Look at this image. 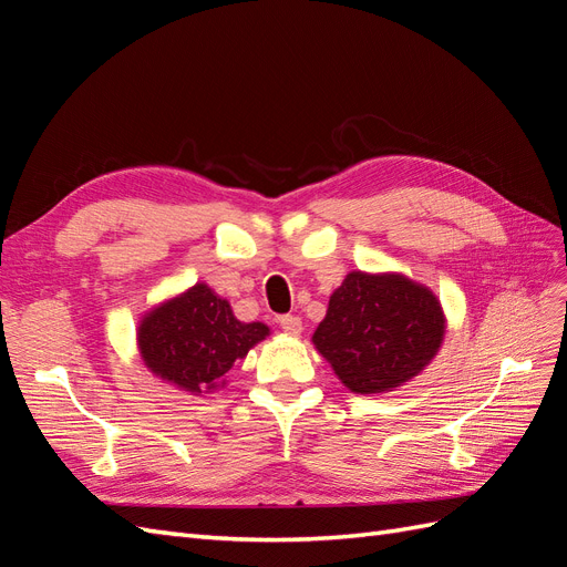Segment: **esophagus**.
Returning <instances> with one entry per match:
<instances>
[{
	"mask_svg": "<svg viewBox=\"0 0 567 567\" xmlns=\"http://www.w3.org/2000/svg\"><path fill=\"white\" fill-rule=\"evenodd\" d=\"M279 326L288 336H300L302 333V319L296 315H284L279 319Z\"/></svg>",
	"mask_w": 567,
	"mask_h": 567,
	"instance_id": "esophagus-1",
	"label": "esophagus"
}]
</instances>
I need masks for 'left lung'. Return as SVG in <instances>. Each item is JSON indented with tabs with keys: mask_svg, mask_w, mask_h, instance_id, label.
<instances>
[{
	"mask_svg": "<svg viewBox=\"0 0 567 567\" xmlns=\"http://www.w3.org/2000/svg\"><path fill=\"white\" fill-rule=\"evenodd\" d=\"M442 340L437 296L398 271H350L312 336L319 354L354 394L404 385L433 362Z\"/></svg>",
	"mask_w": 567,
	"mask_h": 567,
	"instance_id": "obj_1",
	"label": "left lung"
}]
</instances>
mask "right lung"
Wrapping results in <instances>:
<instances>
[{
    "label": "right lung",
    "mask_w": 567,
    "mask_h": 567,
    "mask_svg": "<svg viewBox=\"0 0 567 567\" xmlns=\"http://www.w3.org/2000/svg\"><path fill=\"white\" fill-rule=\"evenodd\" d=\"M267 336L269 326L238 321L225 298L208 284H196L142 317L136 346L161 381L188 394H208L225 388L236 359Z\"/></svg>",
    "instance_id": "obj_1"
}]
</instances>
